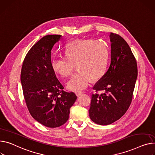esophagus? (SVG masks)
I'll list each match as a JSON object with an SVG mask.
<instances>
[{
  "instance_id": "esophagus-1",
  "label": "esophagus",
  "mask_w": 155,
  "mask_h": 155,
  "mask_svg": "<svg viewBox=\"0 0 155 155\" xmlns=\"http://www.w3.org/2000/svg\"><path fill=\"white\" fill-rule=\"evenodd\" d=\"M82 94H83V92H81V91H77V92H75V94H76V95L77 97L80 96Z\"/></svg>"
}]
</instances>
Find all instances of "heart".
I'll return each mask as SVG.
<instances>
[{"mask_svg":"<svg viewBox=\"0 0 155 155\" xmlns=\"http://www.w3.org/2000/svg\"><path fill=\"white\" fill-rule=\"evenodd\" d=\"M66 57H58L51 60V66L61 77H68L77 65L78 73L67 84L68 90L80 91L88 87L91 78L97 80L106 71L108 51L101 42L94 39L79 40L68 44L65 50Z\"/></svg>","mask_w":155,"mask_h":155,"instance_id":"obj_1","label":"heart"}]
</instances>
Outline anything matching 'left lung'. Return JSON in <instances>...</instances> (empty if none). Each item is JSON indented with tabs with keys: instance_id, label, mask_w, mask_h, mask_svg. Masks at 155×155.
Here are the masks:
<instances>
[{
	"instance_id": "left-lung-1",
	"label": "left lung",
	"mask_w": 155,
	"mask_h": 155,
	"mask_svg": "<svg viewBox=\"0 0 155 155\" xmlns=\"http://www.w3.org/2000/svg\"><path fill=\"white\" fill-rule=\"evenodd\" d=\"M111 61L105 73L94 87L89 116L97 124L108 125L119 120L128 109L138 76L136 59L126 41L111 33Z\"/></svg>"
}]
</instances>
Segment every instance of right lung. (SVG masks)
Segmentation results:
<instances>
[{
	"label": "right lung",
	"mask_w": 155,
	"mask_h": 155,
	"mask_svg": "<svg viewBox=\"0 0 155 155\" xmlns=\"http://www.w3.org/2000/svg\"><path fill=\"white\" fill-rule=\"evenodd\" d=\"M61 35L42 37L30 49L24 60L20 81L28 110L32 117L49 128L63 125L77 97L67 92L51 66V51Z\"/></svg>",
	"instance_id": "right-lung-1"
}]
</instances>
